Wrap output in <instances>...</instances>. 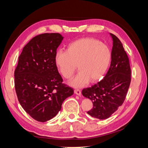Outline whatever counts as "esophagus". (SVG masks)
I'll use <instances>...</instances> for the list:
<instances>
[{"mask_svg":"<svg viewBox=\"0 0 148 148\" xmlns=\"http://www.w3.org/2000/svg\"><path fill=\"white\" fill-rule=\"evenodd\" d=\"M74 93L76 94V95H78V96H80V95H82V92H81V90H78V89H76V90H74Z\"/></svg>","mask_w":148,"mask_h":148,"instance_id":"1","label":"esophagus"}]
</instances>
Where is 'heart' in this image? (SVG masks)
<instances>
[{
	"instance_id": "b5f03b06",
	"label": "heart",
	"mask_w": 148,
	"mask_h": 148,
	"mask_svg": "<svg viewBox=\"0 0 148 148\" xmlns=\"http://www.w3.org/2000/svg\"><path fill=\"white\" fill-rule=\"evenodd\" d=\"M111 61V52L106 45L92 37L79 39L70 43L66 50L55 53V63L60 73L69 79L79 72L69 84L75 88L84 87L89 82L95 83L106 73Z\"/></svg>"
}]
</instances>
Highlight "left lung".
Instances as JSON below:
<instances>
[{
  "instance_id": "8db88e82",
  "label": "left lung",
  "mask_w": 148,
  "mask_h": 148,
  "mask_svg": "<svg viewBox=\"0 0 148 148\" xmlns=\"http://www.w3.org/2000/svg\"><path fill=\"white\" fill-rule=\"evenodd\" d=\"M110 36L112 48L108 72L97 84L82 90L83 96L93 103V108L87 113L100 120L108 119L122 106L131 83V72L127 53L119 39L112 34Z\"/></svg>"
}]
</instances>
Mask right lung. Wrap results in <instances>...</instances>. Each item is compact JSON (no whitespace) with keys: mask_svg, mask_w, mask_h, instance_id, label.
Wrapping results in <instances>:
<instances>
[{"mask_svg":"<svg viewBox=\"0 0 148 148\" xmlns=\"http://www.w3.org/2000/svg\"><path fill=\"white\" fill-rule=\"evenodd\" d=\"M63 39L60 34H42L23 48L14 72L15 88L24 110L38 122L56 116L63 102L74 93L64 85L55 63V53Z\"/></svg>","mask_w":148,"mask_h":148,"instance_id":"1","label":"right lung"}]
</instances>
